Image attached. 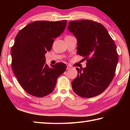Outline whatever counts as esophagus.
<instances>
[{
  "label": "esophagus",
  "mask_w": 130,
  "mask_h": 130,
  "mask_svg": "<svg viewBox=\"0 0 130 130\" xmlns=\"http://www.w3.org/2000/svg\"><path fill=\"white\" fill-rule=\"evenodd\" d=\"M70 68H71V67H70V65L67 66V69H70Z\"/></svg>",
  "instance_id": "1"
}]
</instances>
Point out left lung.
<instances>
[{
	"instance_id": "left-lung-1",
	"label": "left lung",
	"mask_w": 130,
	"mask_h": 130,
	"mask_svg": "<svg viewBox=\"0 0 130 130\" xmlns=\"http://www.w3.org/2000/svg\"><path fill=\"white\" fill-rule=\"evenodd\" d=\"M68 29L77 39V53L87 61L85 68H76L78 74L72 88L83 98L98 96L115 76L119 59L115 43L104 26L95 21H70Z\"/></svg>"
}]
</instances>
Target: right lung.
Returning <instances> with one entry per match:
<instances>
[{"label": "right lung", "mask_w": 130, "mask_h": 130, "mask_svg": "<svg viewBox=\"0 0 130 130\" xmlns=\"http://www.w3.org/2000/svg\"><path fill=\"white\" fill-rule=\"evenodd\" d=\"M66 20L35 21L19 31L11 47V65L23 89L31 95L44 97L51 93L57 79L66 70L64 63L50 68L45 64V54L50 52L54 39L64 31Z\"/></svg>", "instance_id": "add662e5"}]
</instances>
